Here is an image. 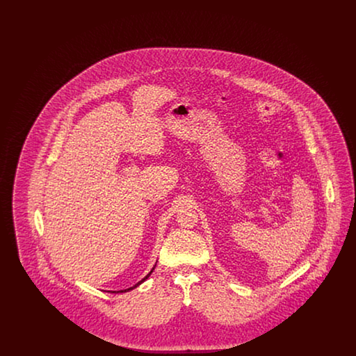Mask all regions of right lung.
Masks as SVG:
<instances>
[{"label": "right lung", "mask_w": 356, "mask_h": 356, "mask_svg": "<svg viewBox=\"0 0 356 356\" xmlns=\"http://www.w3.org/2000/svg\"><path fill=\"white\" fill-rule=\"evenodd\" d=\"M154 267H156V266H154ZM154 267H153L152 271L149 272V273H148V275H147V276H145V277H144V279H143V280H140V282H138V283H137V284H135V286H134V287L128 288V289H124V291H118V292H125V291H131V289H134V288L137 287V286H138V284H141V283H143V282H144V280H145V279H148V276H149V275H151V273H152L153 270H154ZM113 292H115V293H116V291H113Z\"/></svg>", "instance_id": "right-lung-1"}]
</instances>
